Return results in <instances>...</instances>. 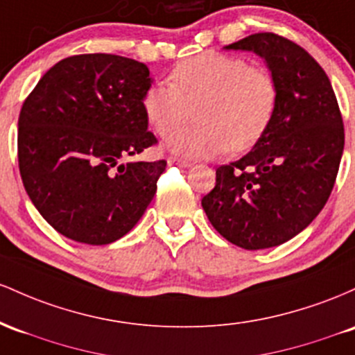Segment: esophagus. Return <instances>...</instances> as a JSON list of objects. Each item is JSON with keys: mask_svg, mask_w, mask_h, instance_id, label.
<instances>
[{"mask_svg": "<svg viewBox=\"0 0 355 355\" xmlns=\"http://www.w3.org/2000/svg\"><path fill=\"white\" fill-rule=\"evenodd\" d=\"M167 162H169L171 166H179V167H189L191 166L188 161H181V159H178V157H169L167 159Z\"/></svg>", "mask_w": 355, "mask_h": 355, "instance_id": "esophagus-1", "label": "esophagus"}]
</instances>
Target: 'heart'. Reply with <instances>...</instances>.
<instances>
[{
  "instance_id": "b5f03b06",
  "label": "heart",
  "mask_w": 355,
  "mask_h": 355,
  "mask_svg": "<svg viewBox=\"0 0 355 355\" xmlns=\"http://www.w3.org/2000/svg\"><path fill=\"white\" fill-rule=\"evenodd\" d=\"M278 85L272 71L238 55L205 51L178 63L171 82L147 89L142 107L167 137L197 110L198 126L173 135L167 149L182 159H206L252 149L272 124Z\"/></svg>"
}]
</instances>
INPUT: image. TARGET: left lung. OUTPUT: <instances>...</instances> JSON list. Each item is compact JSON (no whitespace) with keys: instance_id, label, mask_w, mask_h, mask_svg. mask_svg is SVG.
I'll return each instance as SVG.
<instances>
[{"instance_id":"obj_1","label":"left lung","mask_w":355,"mask_h":355,"mask_svg":"<svg viewBox=\"0 0 355 355\" xmlns=\"http://www.w3.org/2000/svg\"><path fill=\"white\" fill-rule=\"evenodd\" d=\"M225 49L265 58L278 105L260 142L240 161L218 167L216 186L201 205L230 243L272 248L305 230L327 202L344 153V122L329 77L300 45L254 33Z\"/></svg>"}]
</instances>
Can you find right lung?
Segmentation results:
<instances>
[{
	"instance_id": "add662e5",
	"label": "right lung",
	"mask_w": 355,
	"mask_h": 355,
	"mask_svg": "<svg viewBox=\"0 0 355 355\" xmlns=\"http://www.w3.org/2000/svg\"><path fill=\"white\" fill-rule=\"evenodd\" d=\"M150 82L137 60L73 55L55 63L23 102V186L63 236L109 245L129 233L153 201L167 162H122L157 144L142 107Z\"/></svg>"
}]
</instances>
